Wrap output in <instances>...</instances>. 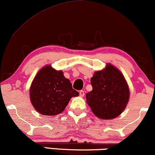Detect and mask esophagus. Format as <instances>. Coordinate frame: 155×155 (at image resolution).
I'll return each mask as SVG.
<instances>
[{
  "instance_id": "1",
  "label": "esophagus",
  "mask_w": 155,
  "mask_h": 155,
  "mask_svg": "<svg viewBox=\"0 0 155 155\" xmlns=\"http://www.w3.org/2000/svg\"><path fill=\"white\" fill-rule=\"evenodd\" d=\"M84 95H85V92L83 91H80V96L81 97H83Z\"/></svg>"
}]
</instances>
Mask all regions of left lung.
Masks as SVG:
<instances>
[{
  "mask_svg": "<svg viewBox=\"0 0 155 155\" xmlns=\"http://www.w3.org/2000/svg\"><path fill=\"white\" fill-rule=\"evenodd\" d=\"M93 90L86 100L93 114L102 119L119 116L128 104L129 89L123 74L110 64L95 72L91 79Z\"/></svg>",
  "mask_w": 155,
  "mask_h": 155,
  "instance_id": "1",
  "label": "left lung"
}]
</instances>
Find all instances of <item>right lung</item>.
<instances>
[{
  "instance_id": "right-lung-1",
  "label": "right lung",
  "mask_w": 155,
  "mask_h": 155,
  "mask_svg": "<svg viewBox=\"0 0 155 155\" xmlns=\"http://www.w3.org/2000/svg\"><path fill=\"white\" fill-rule=\"evenodd\" d=\"M29 95L32 105L39 114L54 116L62 113L71 98L78 96L79 93L72 88L62 71L47 65L34 78Z\"/></svg>"
}]
</instances>
